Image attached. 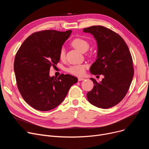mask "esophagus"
I'll return each instance as SVG.
<instances>
[{
	"label": "esophagus",
	"mask_w": 149,
	"mask_h": 149,
	"mask_svg": "<svg viewBox=\"0 0 149 149\" xmlns=\"http://www.w3.org/2000/svg\"><path fill=\"white\" fill-rule=\"evenodd\" d=\"M84 80H85V79H84V78H82V77H79V78H78V80H79V81H83Z\"/></svg>",
	"instance_id": "obj_1"
}]
</instances>
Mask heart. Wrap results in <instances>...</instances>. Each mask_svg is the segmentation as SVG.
Listing matches in <instances>:
<instances>
[{
    "label": "heart",
    "instance_id": "1",
    "mask_svg": "<svg viewBox=\"0 0 149 149\" xmlns=\"http://www.w3.org/2000/svg\"><path fill=\"white\" fill-rule=\"evenodd\" d=\"M72 45L76 49L81 52H84L86 51L89 47V42L87 40L81 38H75L72 42ZM59 57L60 58L61 60L64 59L65 57V49L63 47L61 48L60 50ZM86 67L87 66L86 65H72L68 68L66 70L69 73H70L73 75L77 76H81L84 74L85 69L86 68Z\"/></svg>",
    "mask_w": 149,
    "mask_h": 149
}]
</instances>
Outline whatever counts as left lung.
<instances>
[{
  "label": "left lung",
  "instance_id": "1",
  "mask_svg": "<svg viewBox=\"0 0 149 149\" xmlns=\"http://www.w3.org/2000/svg\"><path fill=\"white\" fill-rule=\"evenodd\" d=\"M93 35L97 43V57L90 68L93 75H104L97 82L91 78L94 86L87 93L89 102L99 108L107 109L126 96L130 88L134 69L131 54L123 38L114 31L102 26L83 29Z\"/></svg>",
  "mask_w": 149,
  "mask_h": 149
}]
</instances>
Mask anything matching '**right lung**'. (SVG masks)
Returning <instances> with one entry per match:
<instances>
[{
    "mask_svg": "<svg viewBox=\"0 0 149 149\" xmlns=\"http://www.w3.org/2000/svg\"><path fill=\"white\" fill-rule=\"evenodd\" d=\"M71 30H45L29 36L15 55L14 70L18 89L32 107L48 111L60 104L77 78L61 74L49 76V70L60 61L59 52Z\"/></svg>",
    "mask_w": 149,
    "mask_h": 149,
    "instance_id": "add662e5",
    "label": "right lung"
}]
</instances>
